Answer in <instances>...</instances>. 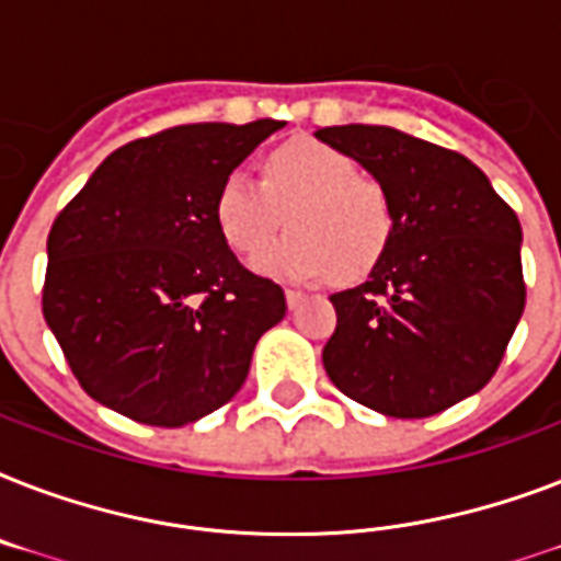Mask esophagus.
Listing matches in <instances>:
<instances>
[{"label": "esophagus", "instance_id": "34e87169", "mask_svg": "<svg viewBox=\"0 0 561 561\" xmlns=\"http://www.w3.org/2000/svg\"><path fill=\"white\" fill-rule=\"evenodd\" d=\"M302 297H306V294H302V290H297V288H285V299H288V308H297L299 302H302Z\"/></svg>", "mask_w": 561, "mask_h": 561}]
</instances>
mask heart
Listing matches in <instances>:
<instances>
[{"instance_id":"obj_1","label":"heart","mask_w":561,"mask_h":561,"mask_svg":"<svg viewBox=\"0 0 561 561\" xmlns=\"http://www.w3.org/2000/svg\"><path fill=\"white\" fill-rule=\"evenodd\" d=\"M286 211L288 237L255 267L285 279L332 273L355 282L381 262L396 229L390 192L320 139H290L264 157L262 183L232 171L215 194V224L238 255L262 253Z\"/></svg>"}]
</instances>
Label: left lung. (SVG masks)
<instances>
[{
	"label": "left lung",
	"instance_id": "8db88e82",
	"mask_svg": "<svg viewBox=\"0 0 561 561\" xmlns=\"http://www.w3.org/2000/svg\"><path fill=\"white\" fill-rule=\"evenodd\" d=\"M390 192L396 229L358 288L334 294L323 367L383 416L425 419L483 390L524 314L522 224L462 153L381 125L320 127Z\"/></svg>",
	"mask_w": 561,
	"mask_h": 561
}]
</instances>
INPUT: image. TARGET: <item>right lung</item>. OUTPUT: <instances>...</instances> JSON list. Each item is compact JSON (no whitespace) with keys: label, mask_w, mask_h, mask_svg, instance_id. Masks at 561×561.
I'll list each match as a JSON object with an SVG mask.
<instances>
[{"label":"right lung","mask_w":561,"mask_h":561,"mask_svg":"<svg viewBox=\"0 0 561 561\" xmlns=\"http://www.w3.org/2000/svg\"><path fill=\"white\" fill-rule=\"evenodd\" d=\"M285 122L180 125L92 171L48 232L43 317L87 396L153 427L224 408L288 306L238 262L215 194Z\"/></svg>","instance_id":"obj_1"}]
</instances>
